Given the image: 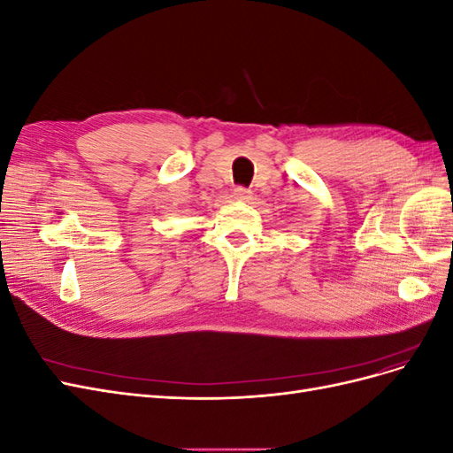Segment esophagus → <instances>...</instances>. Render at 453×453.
I'll use <instances>...</instances> for the list:
<instances>
[{
	"label": "esophagus",
	"mask_w": 453,
	"mask_h": 453,
	"mask_svg": "<svg viewBox=\"0 0 453 453\" xmlns=\"http://www.w3.org/2000/svg\"><path fill=\"white\" fill-rule=\"evenodd\" d=\"M251 190L250 188H245V187H238V188H234V200H238V202H250L251 200Z\"/></svg>",
	"instance_id": "obj_1"
}]
</instances>
